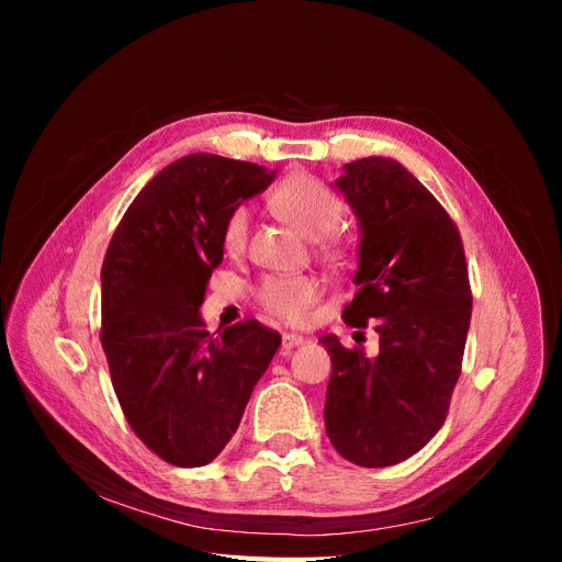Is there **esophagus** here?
Listing matches in <instances>:
<instances>
[{
    "label": "esophagus",
    "mask_w": 562,
    "mask_h": 562,
    "mask_svg": "<svg viewBox=\"0 0 562 562\" xmlns=\"http://www.w3.org/2000/svg\"><path fill=\"white\" fill-rule=\"evenodd\" d=\"M300 345H304V337L302 335H297V333H285L283 335V349L285 351H291V349H295Z\"/></svg>",
    "instance_id": "esophagus-1"
}]
</instances>
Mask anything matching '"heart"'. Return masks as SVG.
I'll list each match as a JSON object with an SVG mask.
<instances>
[{"label": "heart", "mask_w": 562, "mask_h": 562, "mask_svg": "<svg viewBox=\"0 0 562 562\" xmlns=\"http://www.w3.org/2000/svg\"><path fill=\"white\" fill-rule=\"evenodd\" d=\"M277 211L310 239H323L339 225L345 203L330 187L310 178H288L274 192ZM250 213L246 206L234 209L225 223V246L241 250L248 241ZM323 248L337 252L333 241L323 239ZM321 293V283L312 277H271L260 288V302L267 312L285 321H302Z\"/></svg>", "instance_id": "b5f03b06"}]
</instances>
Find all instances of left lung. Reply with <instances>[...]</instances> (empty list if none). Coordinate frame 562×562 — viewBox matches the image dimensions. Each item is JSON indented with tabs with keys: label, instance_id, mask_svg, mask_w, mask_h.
Here are the masks:
<instances>
[{
	"label": "left lung",
	"instance_id": "obj_1",
	"mask_svg": "<svg viewBox=\"0 0 562 562\" xmlns=\"http://www.w3.org/2000/svg\"><path fill=\"white\" fill-rule=\"evenodd\" d=\"M335 187L359 220V291L342 316L375 326L380 351L318 339L333 361L323 417L339 454L380 469L419 452L446 419L471 321L469 271L450 215L396 159L345 164Z\"/></svg>",
	"mask_w": 562,
	"mask_h": 562
}]
</instances>
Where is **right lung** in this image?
Masks as SVG:
<instances>
[{
  "mask_svg": "<svg viewBox=\"0 0 562 562\" xmlns=\"http://www.w3.org/2000/svg\"><path fill=\"white\" fill-rule=\"evenodd\" d=\"M274 178L258 164L187 155L143 187L105 252L100 342L114 394L168 464L203 467L223 452L281 345L252 318L211 337L199 312L229 213Z\"/></svg>",
  "mask_w": 562,
  "mask_h": 562,
  "instance_id": "add662e5",
  "label": "right lung"
}]
</instances>
